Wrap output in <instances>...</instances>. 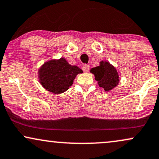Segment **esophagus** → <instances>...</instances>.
Here are the masks:
<instances>
[{
  "mask_svg": "<svg viewBox=\"0 0 159 159\" xmlns=\"http://www.w3.org/2000/svg\"><path fill=\"white\" fill-rule=\"evenodd\" d=\"M82 70H83L84 72H89V65H87V64H84L83 66H82Z\"/></svg>",
  "mask_w": 159,
  "mask_h": 159,
  "instance_id": "obj_1",
  "label": "esophagus"
}]
</instances>
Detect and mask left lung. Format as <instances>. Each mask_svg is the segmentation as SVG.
Masks as SVG:
<instances>
[{
  "label": "left lung",
  "instance_id": "left-lung-1",
  "mask_svg": "<svg viewBox=\"0 0 159 159\" xmlns=\"http://www.w3.org/2000/svg\"><path fill=\"white\" fill-rule=\"evenodd\" d=\"M95 75V81L99 87L104 88L105 91H110L119 83V75L116 67L108 61H101L100 65L90 70Z\"/></svg>",
  "mask_w": 159,
  "mask_h": 159
}]
</instances>
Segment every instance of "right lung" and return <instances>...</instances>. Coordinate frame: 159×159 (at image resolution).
<instances>
[{
  "mask_svg": "<svg viewBox=\"0 0 159 159\" xmlns=\"http://www.w3.org/2000/svg\"><path fill=\"white\" fill-rule=\"evenodd\" d=\"M83 71L72 66L64 58L45 62L38 70V79L47 90L55 94L64 93L73 84L76 75Z\"/></svg>",
  "mask_w": 159,
  "mask_h": 159,
  "instance_id": "obj_1",
  "label": "right lung"
}]
</instances>
